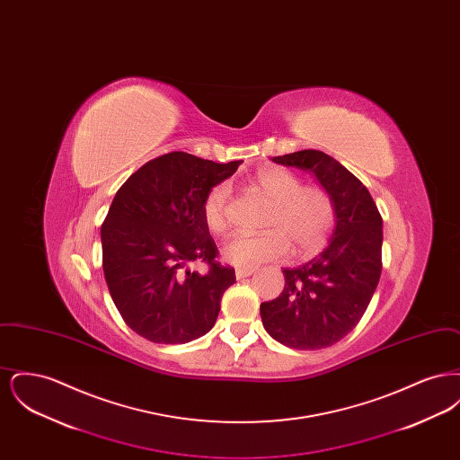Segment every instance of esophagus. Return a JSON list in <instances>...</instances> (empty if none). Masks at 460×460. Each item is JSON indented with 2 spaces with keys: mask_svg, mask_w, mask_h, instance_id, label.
<instances>
[{
  "mask_svg": "<svg viewBox=\"0 0 460 460\" xmlns=\"http://www.w3.org/2000/svg\"><path fill=\"white\" fill-rule=\"evenodd\" d=\"M255 272V269H236V278L238 279H244L248 276H252Z\"/></svg>",
  "mask_w": 460,
  "mask_h": 460,
  "instance_id": "34e87169",
  "label": "esophagus"
}]
</instances>
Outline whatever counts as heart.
Wrapping results in <instances>:
<instances>
[{"label": "heart", "instance_id": "1", "mask_svg": "<svg viewBox=\"0 0 460 460\" xmlns=\"http://www.w3.org/2000/svg\"><path fill=\"white\" fill-rule=\"evenodd\" d=\"M255 186L270 203L262 234H233L224 241L220 253L224 262L253 269L263 262L281 261L291 243L300 255L323 248L334 222V207L319 186H302L300 175L283 167L263 169L255 175ZM229 184L219 182L208 190L201 203L205 227L219 234L227 227Z\"/></svg>", "mask_w": 460, "mask_h": 460}]
</instances>
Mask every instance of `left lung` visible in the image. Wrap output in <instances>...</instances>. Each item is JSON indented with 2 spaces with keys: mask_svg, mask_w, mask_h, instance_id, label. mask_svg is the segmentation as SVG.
<instances>
[{
  "mask_svg": "<svg viewBox=\"0 0 460 460\" xmlns=\"http://www.w3.org/2000/svg\"><path fill=\"white\" fill-rule=\"evenodd\" d=\"M308 171L332 199L329 244L310 262L283 269V293L261 305L265 331L296 350H321L345 338L362 319L381 276L383 219L367 188L319 150L274 156Z\"/></svg>",
  "mask_w": 460,
  "mask_h": 460,
  "instance_id": "obj_1",
  "label": "left lung"
}]
</instances>
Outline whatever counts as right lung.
I'll list each match as a JSON object with an SVG mask.
<instances>
[{"instance_id":"right-lung-1","label":"right lung","mask_w":460,"mask_h":460,"mask_svg":"<svg viewBox=\"0 0 460 460\" xmlns=\"http://www.w3.org/2000/svg\"><path fill=\"white\" fill-rule=\"evenodd\" d=\"M240 165L172 152L145 164L117 191L102 226L103 272L113 304L139 336L175 345L214 328L236 276L216 261L201 203ZM195 260L209 263L207 275L187 267Z\"/></svg>"}]
</instances>
